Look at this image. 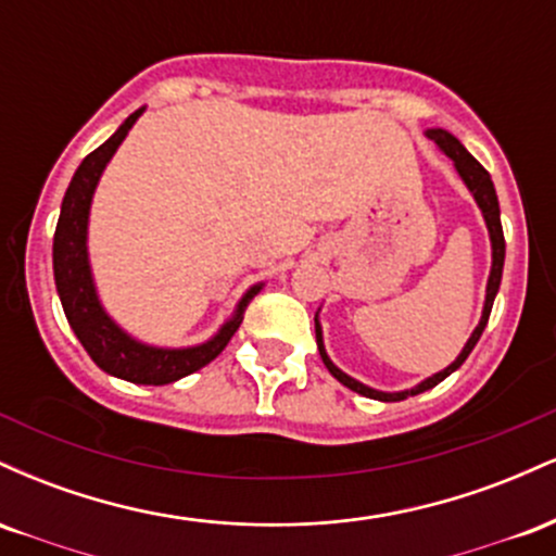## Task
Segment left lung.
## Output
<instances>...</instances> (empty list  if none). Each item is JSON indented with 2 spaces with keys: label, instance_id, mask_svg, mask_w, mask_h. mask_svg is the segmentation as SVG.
<instances>
[{
  "label": "left lung",
  "instance_id": "8db88e82",
  "mask_svg": "<svg viewBox=\"0 0 556 556\" xmlns=\"http://www.w3.org/2000/svg\"><path fill=\"white\" fill-rule=\"evenodd\" d=\"M426 136H429L433 143L439 146V149L444 151L446 156L455 162V169L460 172L463 182L468 185V190L473 193L478 208H481L483 219H486V227H489V238H491V274H489V285H486V303H483V314H481V321H478V327L473 329V334H470V340L465 342L463 353L457 355L455 363H450V366L444 368V371L429 376L426 381H420L418 387L413 389H405V392H379V389H371L366 384H361V381H355L353 376H348L340 368L334 366V363L329 361L327 350H324V337H321V324H318V316H316V344H318V353H321V361L324 366L329 368V374L334 376L340 384H344L348 389H353V392L363 394V397H371V400H381V402H400L405 397H413V394H420L426 392V389L437 387L439 381H444L446 376L452 371H457V368L463 366L465 358L470 355V350L476 348V342L481 340L483 329H486L489 324V314H491V305H494V298L496 292H500V282H502V269H504V232H502V219H500V201H496V190H494V182H491V175L486 169L481 167V164L476 162L473 156L468 154V149L457 140L452 132L442 130V127H433V130H426Z\"/></svg>",
  "mask_w": 556,
  "mask_h": 556
}]
</instances>
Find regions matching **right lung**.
I'll return each instance as SVG.
<instances>
[{
    "label": "right lung",
    "instance_id": "1",
    "mask_svg": "<svg viewBox=\"0 0 556 556\" xmlns=\"http://www.w3.org/2000/svg\"><path fill=\"white\" fill-rule=\"evenodd\" d=\"M140 114H143V110L132 112L117 127V132L106 143H101L99 149L91 151V154L83 159L80 167L75 169L67 193L62 198L52 258L56 292H60L67 324L73 327L75 337L86 348V353L91 355L96 366L101 371L117 376V379L132 381V384L162 387L212 363L227 348V342L232 340V334L242 324L245 305L258 295L264 285H253L242 295L238 311H235V316L229 318L225 327L216 331L212 340L195 344V348H151V344L132 340L127 331L119 329L106 316V311L99 303V295H96L91 264H88V212H91V198L96 185H99L101 172L110 164L114 151L119 149V143L130 132V127L136 125Z\"/></svg>",
    "mask_w": 556,
    "mask_h": 556
}]
</instances>
